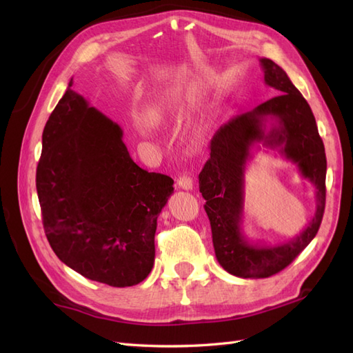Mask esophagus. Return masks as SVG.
<instances>
[{
	"instance_id": "esophagus-1",
	"label": "esophagus",
	"mask_w": 353,
	"mask_h": 353,
	"mask_svg": "<svg viewBox=\"0 0 353 353\" xmlns=\"http://www.w3.org/2000/svg\"><path fill=\"white\" fill-rule=\"evenodd\" d=\"M177 188L185 190V191H191L192 190V179L190 176H181L177 179Z\"/></svg>"
}]
</instances>
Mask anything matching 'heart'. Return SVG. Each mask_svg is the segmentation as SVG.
Masks as SVG:
<instances>
[{
  "instance_id": "1",
  "label": "heart",
  "mask_w": 353,
  "mask_h": 353,
  "mask_svg": "<svg viewBox=\"0 0 353 353\" xmlns=\"http://www.w3.org/2000/svg\"><path fill=\"white\" fill-rule=\"evenodd\" d=\"M168 99L165 95H157L154 99L148 103L145 109V121L150 125L161 124L168 114Z\"/></svg>"
}]
</instances>
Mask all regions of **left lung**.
<instances>
[{
    "label": "left lung",
    "mask_w": 353,
    "mask_h": 353,
    "mask_svg": "<svg viewBox=\"0 0 353 353\" xmlns=\"http://www.w3.org/2000/svg\"><path fill=\"white\" fill-rule=\"evenodd\" d=\"M264 85L276 97L221 125L211 141V157L199 174L206 200L216 261L228 273L261 279L279 273L317 235L326 200V154L310 104L279 65L259 59ZM261 143L294 163L316 188V212L301 234L285 243L250 242L242 230L243 172Z\"/></svg>",
    "instance_id": "8db88e82"
}]
</instances>
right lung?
Segmentation results:
<instances>
[{"label": "right lung", "instance_id": "add662e5", "mask_svg": "<svg viewBox=\"0 0 353 353\" xmlns=\"http://www.w3.org/2000/svg\"><path fill=\"white\" fill-rule=\"evenodd\" d=\"M71 86L72 79L42 133L36 190L45 235L74 272L132 287L152 272L157 216L174 181L138 167L121 127Z\"/></svg>", "mask_w": 353, "mask_h": 353}]
</instances>
